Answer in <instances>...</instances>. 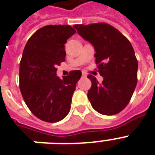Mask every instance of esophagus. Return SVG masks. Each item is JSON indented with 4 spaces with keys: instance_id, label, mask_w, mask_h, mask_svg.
Here are the masks:
<instances>
[{
    "instance_id": "obj_1",
    "label": "esophagus",
    "mask_w": 155,
    "mask_h": 155,
    "mask_svg": "<svg viewBox=\"0 0 155 155\" xmlns=\"http://www.w3.org/2000/svg\"><path fill=\"white\" fill-rule=\"evenodd\" d=\"M82 77H84V78H85V77H86V74H85V72H82Z\"/></svg>"
}]
</instances>
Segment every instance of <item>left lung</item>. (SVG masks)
I'll return each instance as SVG.
<instances>
[{
	"label": "left lung",
	"mask_w": 155,
	"mask_h": 155,
	"mask_svg": "<svg viewBox=\"0 0 155 155\" xmlns=\"http://www.w3.org/2000/svg\"><path fill=\"white\" fill-rule=\"evenodd\" d=\"M79 35L94 45L97 71L103 77L99 84L88 75L92 85L87 97L95 110L114 115L126 108L138 81V60L130 41L107 23L74 25Z\"/></svg>",
	"instance_id": "obj_1"
}]
</instances>
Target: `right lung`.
Listing matches in <instances>:
<instances>
[{
    "instance_id": "add662e5",
    "label": "right lung",
    "mask_w": 155,
    "mask_h": 155,
    "mask_svg": "<svg viewBox=\"0 0 155 155\" xmlns=\"http://www.w3.org/2000/svg\"><path fill=\"white\" fill-rule=\"evenodd\" d=\"M76 33L70 25H46L31 36L20 62L19 86L25 102L39 119L57 122L69 114L81 71L61 79L57 65L65 60V44Z\"/></svg>"
}]
</instances>
